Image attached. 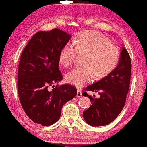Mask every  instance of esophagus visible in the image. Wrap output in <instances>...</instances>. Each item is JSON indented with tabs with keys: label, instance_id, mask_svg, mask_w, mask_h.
Masks as SVG:
<instances>
[{
	"label": "esophagus",
	"instance_id": "esophagus-1",
	"mask_svg": "<svg viewBox=\"0 0 147 147\" xmlns=\"http://www.w3.org/2000/svg\"><path fill=\"white\" fill-rule=\"evenodd\" d=\"M82 91L80 90H77V97H82Z\"/></svg>",
	"mask_w": 147,
	"mask_h": 147
}]
</instances>
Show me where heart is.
I'll return each mask as SVG.
<instances>
[{"label": "heart", "instance_id": "heart-1", "mask_svg": "<svg viewBox=\"0 0 147 147\" xmlns=\"http://www.w3.org/2000/svg\"><path fill=\"white\" fill-rule=\"evenodd\" d=\"M77 55H85L82 66L75 68L65 76L68 83L82 87L94 78L101 79L109 75L120 61V51L111 40L97 31L80 32L74 37L72 44L61 49L59 59L64 67L72 66Z\"/></svg>", "mask_w": 147, "mask_h": 147}]
</instances>
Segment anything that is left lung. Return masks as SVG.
I'll list each match as a JSON object with an SVG mask.
<instances>
[{"label":"left lung","instance_id":"1","mask_svg":"<svg viewBox=\"0 0 147 147\" xmlns=\"http://www.w3.org/2000/svg\"><path fill=\"white\" fill-rule=\"evenodd\" d=\"M131 73V61L129 52L123 48L120 61L113 72L84 90L98 92L96 98L86 92L83 96L90 99V107L83 112L86 122L92 126H106L115 119L124 108L129 92Z\"/></svg>","mask_w":147,"mask_h":147}]
</instances>
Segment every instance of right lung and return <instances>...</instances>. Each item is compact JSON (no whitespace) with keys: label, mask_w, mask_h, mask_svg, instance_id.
<instances>
[{"label":"right lung","mask_w":147,"mask_h":147,"mask_svg":"<svg viewBox=\"0 0 147 147\" xmlns=\"http://www.w3.org/2000/svg\"><path fill=\"white\" fill-rule=\"evenodd\" d=\"M70 36L59 29L39 31L32 37L20 58L18 69V92L27 115L36 124L50 126L60 118L61 109L77 95L70 84L55 86L63 79L59 70L61 49Z\"/></svg>","instance_id":"right-lung-1"}]
</instances>
